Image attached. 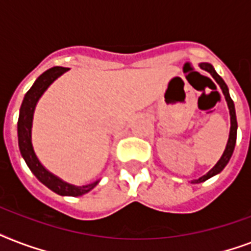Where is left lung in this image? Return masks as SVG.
Returning <instances> with one entry per match:
<instances>
[{"instance_id":"8db88e82","label":"left lung","mask_w":251,"mask_h":251,"mask_svg":"<svg viewBox=\"0 0 251 251\" xmlns=\"http://www.w3.org/2000/svg\"><path fill=\"white\" fill-rule=\"evenodd\" d=\"M201 69L203 70H206L211 74V75L214 76V79L216 80L220 86V88L223 90V94L226 96V100L228 102V108H229V113H230V133H229V139H228V143H226V151L223 153V156L220 157V160L216 163L212 169H211L207 175L202 176L201 178L198 179H193V182L194 183H199V182H203V181H206L210 177L212 176L218 175L220 172L224 169L226 164H228V161H229L230 156H232V153H233V150H234V146H236V138H237V120H236V110H234V104H233V100L230 99L229 96V91H228V87H226V82L223 80V78L219 75L218 73L215 72V69L212 68V65L207 64V62H203V64L199 65Z\"/></svg>"}]
</instances>
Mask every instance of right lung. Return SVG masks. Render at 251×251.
I'll return each instance as SVG.
<instances>
[{
  "instance_id": "obj_1",
  "label": "right lung",
  "mask_w": 251,
  "mask_h": 251,
  "mask_svg": "<svg viewBox=\"0 0 251 251\" xmlns=\"http://www.w3.org/2000/svg\"><path fill=\"white\" fill-rule=\"evenodd\" d=\"M68 68H60V66H54V68L49 69L45 73H43L33 86L27 91L23 102L21 105V112H19V118H18V143H19V150L23 159H25V164L28 165L33 175L36 176V178L43 182L47 187L50 190L57 193L60 195H72V197H79L90 190H92L99 181L90 185H84V186H74L70 183L64 182L62 179L52 175L48 172L40 161L37 160L36 155L33 152L32 143H31V126H32V117L33 110L36 106V102L41 95L44 94V91L52 83L53 80L57 79L61 74L68 72Z\"/></svg>"
}]
</instances>
